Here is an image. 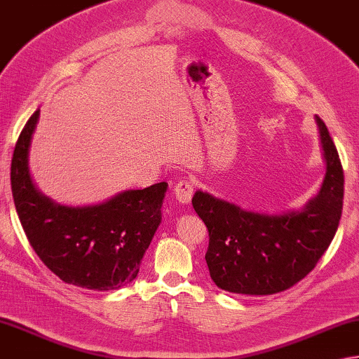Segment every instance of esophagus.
<instances>
[{"label":"esophagus","instance_id":"34e87169","mask_svg":"<svg viewBox=\"0 0 359 359\" xmlns=\"http://www.w3.org/2000/svg\"><path fill=\"white\" fill-rule=\"evenodd\" d=\"M173 194L177 196V200L182 204L190 203L194 196V182L189 180H181L177 182V186L173 189Z\"/></svg>","mask_w":359,"mask_h":359}]
</instances>
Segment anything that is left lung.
<instances>
[{
	"label": "left lung",
	"instance_id": "obj_1",
	"mask_svg": "<svg viewBox=\"0 0 359 359\" xmlns=\"http://www.w3.org/2000/svg\"><path fill=\"white\" fill-rule=\"evenodd\" d=\"M327 164L316 198L301 212L262 215L196 192L192 206L209 232L206 263L218 288L237 294H276L318 265L338 231L344 170L324 121L316 116Z\"/></svg>",
	"mask_w": 359,
	"mask_h": 359
}]
</instances>
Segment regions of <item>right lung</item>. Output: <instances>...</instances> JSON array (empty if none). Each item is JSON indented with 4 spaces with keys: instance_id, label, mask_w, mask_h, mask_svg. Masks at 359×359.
Here are the masks:
<instances>
[{
    "instance_id": "1",
    "label": "right lung",
    "mask_w": 359,
    "mask_h": 359,
    "mask_svg": "<svg viewBox=\"0 0 359 359\" xmlns=\"http://www.w3.org/2000/svg\"><path fill=\"white\" fill-rule=\"evenodd\" d=\"M40 109L29 118L13 150L11 186L29 245L63 282L108 291L126 287L161 223L167 182L127 190L88 208L54 204L36 192L27 170V153Z\"/></svg>"
}]
</instances>
